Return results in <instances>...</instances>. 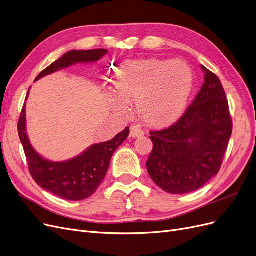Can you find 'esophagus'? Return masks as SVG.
<instances>
[{
  "label": "esophagus",
  "mask_w": 256,
  "mask_h": 256,
  "mask_svg": "<svg viewBox=\"0 0 256 256\" xmlns=\"http://www.w3.org/2000/svg\"><path fill=\"white\" fill-rule=\"evenodd\" d=\"M144 132L142 130V128H140L139 126H132L130 128V136L132 138H138V137H142L144 136Z\"/></svg>",
  "instance_id": "obj_1"
}]
</instances>
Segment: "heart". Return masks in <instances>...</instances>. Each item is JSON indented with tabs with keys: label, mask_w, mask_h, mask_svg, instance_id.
<instances>
[{
	"label": "heart",
	"mask_w": 256,
	"mask_h": 256,
	"mask_svg": "<svg viewBox=\"0 0 256 256\" xmlns=\"http://www.w3.org/2000/svg\"><path fill=\"white\" fill-rule=\"evenodd\" d=\"M192 88V74L182 60H144L128 62L120 69L116 92H110L112 108L130 114L136 102L137 112L153 126H164L182 114Z\"/></svg>",
	"instance_id": "obj_1"
}]
</instances>
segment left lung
I'll use <instances>...</instances> for the list:
<instances>
[{
	"label": "left lung",
	"mask_w": 256,
	"mask_h": 256,
	"mask_svg": "<svg viewBox=\"0 0 256 256\" xmlns=\"http://www.w3.org/2000/svg\"><path fill=\"white\" fill-rule=\"evenodd\" d=\"M204 83L174 124L150 132L153 150L146 169L153 182L173 194L204 186L220 170L232 135L228 103L220 80L204 66Z\"/></svg>",
	"instance_id": "obj_1"
}]
</instances>
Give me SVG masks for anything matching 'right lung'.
<instances>
[{"label": "right lung", "mask_w": 256, "mask_h": 256, "mask_svg": "<svg viewBox=\"0 0 256 256\" xmlns=\"http://www.w3.org/2000/svg\"><path fill=\"white\" fill-rule=\"evenodd\" d=\"M106 54L107 50L104 48L67 52L41 72L35 82L73 64L96 62ZM30 89L26 100L28 98ZM26 104L24 103L18 122V132L28 160V170L35 182L44 190L64 200L80 201L92 196L103 182L112 154L128 138L130 128H126L110 142L90 146L83 153L69 160L52 162L42 158L30 144L26 133Z\"/></svg>", "instance_id": "add662e5"}]
</instances>
